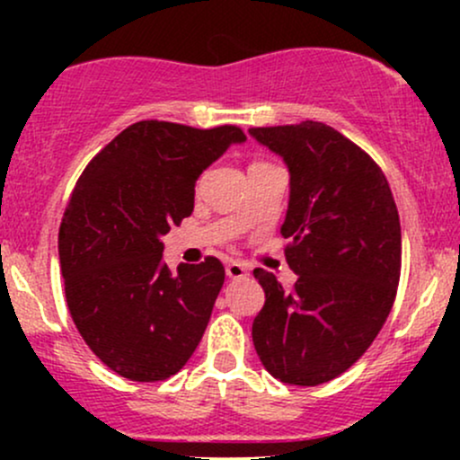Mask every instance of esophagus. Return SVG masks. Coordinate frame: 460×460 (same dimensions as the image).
<instances>
[{"label": "esophagus", "instance_id": "34e87169", "mask_svg": "<svg viewBox=\"0 0 460 460\" xmlns=\"http://www.w3.org/2000/svg\"><path fill=\"white\" fill-rule=\"evenodd\" d=\"M248 270H251V268H248L244 261H229V263H226V277H229V279H246Z\"/></svg>", "mask_w": 460, "mask_h": 460}]
</instances>
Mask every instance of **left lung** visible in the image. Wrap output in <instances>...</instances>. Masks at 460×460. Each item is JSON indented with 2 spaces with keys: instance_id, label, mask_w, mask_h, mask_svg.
Segmentation results:
<instances>
[{
  "instance_id": "1",
  "label": "left lung",
  "mask_w": 460,
  "mask_h": 460,
  "mask_svg": "<svg viewBox=\"0 0 460 460\" xmlns=\"http://www.w3.org/2000/svg\"><path fill=\"white\" fill-rule=\"evenodd\" d=\"M248 134L289 171L281 234L298 274L288 292L272 272L252 270L266 292L252 344L274 378L314 387L346 372L394 307L402 263L398 209L378 164L329 125L303 120Z\"/></svg>"
}]
</instances>
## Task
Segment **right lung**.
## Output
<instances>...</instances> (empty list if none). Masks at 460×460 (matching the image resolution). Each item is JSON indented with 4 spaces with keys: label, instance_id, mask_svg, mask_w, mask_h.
<instances>
[{
    "label": "right lung",
    "instance_id": "1",
    "mask_svg": "<svg viewBox=\"0 0 460 460\" xmlns=\"http://www.w3.org/2000/svg\"><path fill=\"white\" fill-rule=\"evenodd\" d=\"M244 140L235 125L140 120L77 179L58 235L66 305L88 348L123 378L164 381L197 350L225 268L208 257L171 272L162 235L192 214L200 172Z\"/></svg>",
    "mask_w": 460,
    "mask_h": 460
}]
</instances>
